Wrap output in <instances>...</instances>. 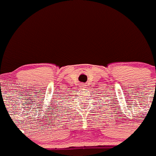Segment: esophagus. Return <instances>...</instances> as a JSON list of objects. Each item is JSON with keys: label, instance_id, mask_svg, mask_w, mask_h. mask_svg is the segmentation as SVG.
<instances>
[{"label": "esophagus", "instance_id": "34e87169", "mask_svg": "<svg viewBox=\"0 0 156 156\" xmlns=\"http://www.w3.org/2000/svg\"><path fill=\"white\" fill-rule=\"evenodd\" d=\"M80 87H81V88H86V85H81Z\"/></svg>", "mask_w": 156, "mask_h": 156}]
</instances>
